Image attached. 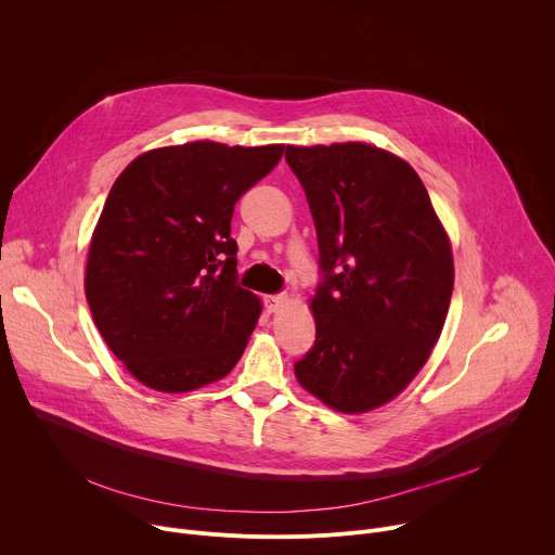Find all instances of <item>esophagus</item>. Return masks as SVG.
I'll return each mask as SVG.
<instances>
[{
	"label": "esophagus",
	"mask_w": 555,
	"mask_h": 555,
	"mask_svg": "<svg viewBox=\"0 0 555 555\" xmlns=\"http://www.w3.org/2000/svg\"><path fill=\"white\" fill-rule=\"evenodd\" d=\"M263 302H266L268 313H276V311L287 302V298H285V296H266Z\"/></svg>",
	"instance_id": "obj_1"
}]
</instances>
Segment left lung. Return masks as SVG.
Masks as SVG:
<instances>
[{"label":"left lung","mask_w":555,"mask_h":555,"mask_svg":"<svg viewBox=\"0 0 555 555\" xmlns=\"http://www.w3.org/2000/svg\"><path fill=\"white\" fill-rule=\"evenodd\" d=\"M325 283L309 300L311 351L298 384L325 406L360 415L413 382L437 345L454 287L450 236L415 169L366 142L294 146Z\"/></svg>","instance_id":"8db88e82"}]
</instances>
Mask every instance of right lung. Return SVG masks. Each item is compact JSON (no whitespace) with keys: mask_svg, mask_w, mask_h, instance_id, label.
<instances>
[{"mask_svg":"<svg viewBox=\"0 0 555 555\" xmlns=\"http://www.w3.org/2000/svg\"><path fill=\"white\" fill-rule=\"evenodd\" d=\"M283 149L160 146L114 182L92 232L86 296L107 347L144 386L191 392L240 362L263 305L234 283L230 221Z\"/></svg>","mask_w":555,"mask_h":555,"instance_id":"1","label":"right lung"}]
</instances>
